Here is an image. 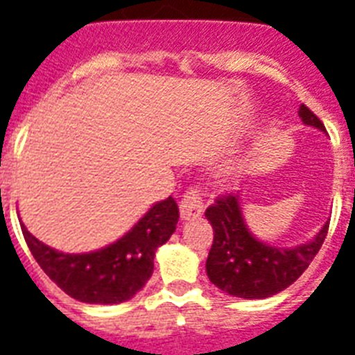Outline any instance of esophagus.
Instances as JSON below:
<instances>
[{"mask_svg":"<svg viewBox=\"0 0 355 355\" xmlns=\"http://www.w3.org/2000/svg\"><path fill=\"white\" fill-rule=\"evenodd\" d=\"M203 213V200L202 192L198 187L185 192V196L181 198L180 202V215L183 220H192Z\"/></svg>","mask_w":355,"mask_h":355,"instance_id":"obj_1","label":"esophagus"}]
</instances>
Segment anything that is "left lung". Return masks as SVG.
<instances>
[{
  "mask_svg": "<svg viewBox=\"0 0 355 355\" xmlns=\"http://www.w3.org/2000/svg\"><path fill=\"white\" fill-rule=\"evenodd\" d=\"M302 122L326 133L324 123L306 105L300 107ZM215 239L209 250L205 270L216 287L227 295L261 300L282 293L304 274L322 246L328 222L317 237L295 248H277L254 237L243 216L239 196L218 198L205 211Z\"/></svg>",
  "mask_w": 355,
  "mask_h": 355,
  "instance_id": "1",
  "label": "left lung"
}]
</instances>
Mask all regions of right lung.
<instances>
[{"label": "right lung", "instance_id": "1", "mask_svg": "<svg viewBox=\"0 0 355 355\" xmlns=\"http://www.w3.org/2000/svg\"><path fill=\"white\" fill-rule=\"evenodd\" d=\"M180 209L172 196L153 203L116 243L89 254H62L40 243L21 224V233L51 282L85 304H122L131 300L153 274V257L175 232Z\"/></svg>", "mask_w": 355, "mask_h": 355}]
</instances>
